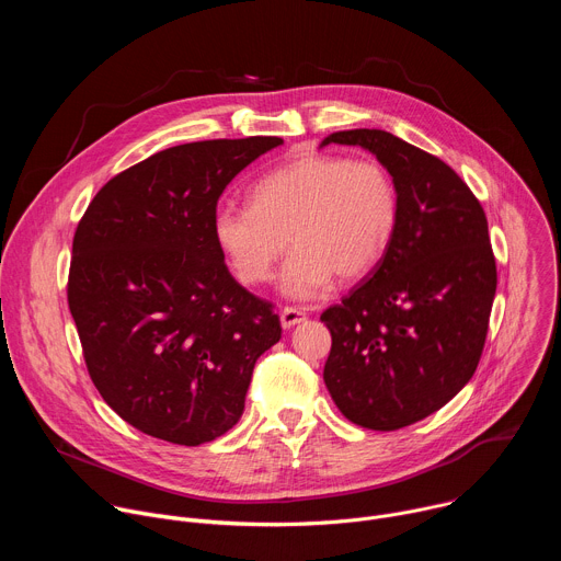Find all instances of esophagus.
<instances>
[{"label": "esophagus", "mask_w": 561, "mask_h": 561, "mask_svg": "<svg viewBox=\"0 0 561 561\" xmlns=\"http://www.w3.org/2000/svg\"><path fill=\"white\" fill-rule=\"evenodd\" d=\"M306 319V310L301 308H295V306H286L279 314V322H282V329H293L297 324H301Z\"/></svg>", "instance_id": "esophagus-1"}]
</instances>
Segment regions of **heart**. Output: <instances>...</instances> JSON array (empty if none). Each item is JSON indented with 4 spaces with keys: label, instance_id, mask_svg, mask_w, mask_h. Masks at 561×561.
<instances>
[{
    "label": "heart",
    "instance_id": "heart-1",
    "mask_svg": "<svg viewBox=\"0 0 561 561\" xmlns=\"http://www.w3.org/2000/svg\"><path fill=\"white\" fill-rule=\"evenodd\" d=\"M253 204H221L213 237L244 284H262L295 249L279 290L310 299L335 275L353 282L386 255L399 221V195L388 169L375 159L310 152L266 173L251 191Z\"/></svg>",
    "mask_w": 561,
    "mask_h": 561
}]
</instances>
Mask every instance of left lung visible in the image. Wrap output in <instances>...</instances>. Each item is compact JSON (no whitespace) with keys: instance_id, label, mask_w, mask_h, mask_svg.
I'll return each instance as SVG.
<instances>
[{"instance_id":"left-lung-1","label":"left lung","mask_w":561,"mask_h":561,"mask_svg":"<svg viewBox=\"0 0 561 561\" xmlns=\"http://www.w3.org/2000/svg\"><path fill=\"white\" fill-rule=\"evenodd\" d=\"M329 144L388 169L399 221L373 273L322 314L333 337L324 381L346 420L397 431L446 407L482 357L497 288L489 221L450 167L404 139L357 128Z\"/></svg>"}]
</instances>
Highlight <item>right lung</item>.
<instances>
[{
    "label": "right lung",
    "mask_w": 561,
    "mask_h": 561,
    "mask_svg": "<svg viewBox=\"0 0 561 561\" xmlns=\"http://www.w3.org/2000/svg\"><path fill=\"white\" fill-rule=\"evenodd\" d=\"M279 137L154 152L113 178L72 239L68 308L91 379L137 431L199 446L244 413L255 362L282 337L213 237L224 188Z\"/></svg>",
    "instance_id": "1"
}]
</instances>
